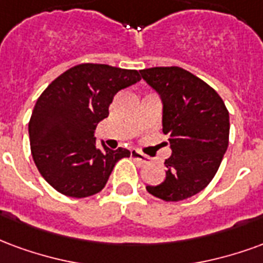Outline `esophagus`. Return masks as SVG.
<instances>
[{
    "label": "esophagus",
    "mask_w": 263,
    "mask_h": 263,
    "mask_svg": "<svg viewBox=\"0 0 263 263\" xmlns=\"http://www.w3.org/2000/svg\"><path fill=\"white\" fill-rule=\"evenodd\" d=\"M132 157H133V160L139 161L141 164H147V162H150V157H147L143 153H140L137 150H132Z\"/></svg>",
    "instance_id": "obj_1"
}]
</instances>
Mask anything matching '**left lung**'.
Segmentation results:
<instances>
[{"mask_svg": "<svg viewBox=\"0 0 263 263\" xmlns=\"http://www.w3.org/2000/svg\"><path fill=\"white\" fill-rule=\"evenodd\" d=\"M140 74L160 95L162 132L172 150L164 162V182L145 189L165 202L183 200L216 175L229 147V110L210 85L181 67H153Z\"/></svg>", "mask_w": 263, "mask_h": 263, "instance_id": "8db88e82", "label": "left lung"}]
</instances>
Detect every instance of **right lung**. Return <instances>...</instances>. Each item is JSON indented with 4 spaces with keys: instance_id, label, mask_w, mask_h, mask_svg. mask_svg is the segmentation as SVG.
<instances>
[{
    "instance_id": "obj_1",
    "label": "right lung",
    "mask_w": 263,
    "mask_h": 263,
    "mask_svg": "<svg viewBox=\"0 0 263 263\" xmlns=\"http://www.w3.org/2000/svg\"><path fill=\"white\" fill-rule=\"evenodd\" d=\"M136 70L78 64L57 77L34 105L29 122L32 157L40 175L57 192L88 197L101 192L115 164L130 151L97 145L95 129L108 118L120 89L139 82Z\"/></svg>"
}]
</instances>
